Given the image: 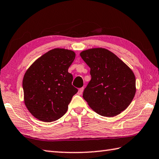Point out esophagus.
<instances>
[{
    "label": "esophagus",
    "mask_w": 159,
    "mask_h": 159,
    "mask_svg": "<svg viewBox=\"0 0 159 159\" xmlns=\"http://www.w3.org/2000/svg\"><path fill=\"white\" fill-rule=\"evenodd\" d=\"M83 90H84V88H80V89H79V91H78V94H79V95H81V94H83Z\"/></svg>",
    "instance_id": "obj_1"
}]
</instances>
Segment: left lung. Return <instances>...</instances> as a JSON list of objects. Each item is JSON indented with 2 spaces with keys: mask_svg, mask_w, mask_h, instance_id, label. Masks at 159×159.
<instances>
[{
  "mask_svg": "<svg viewBox=\"0 0 159 159\" xmlns=\"http://www.w3.org/2000/svg\"><path fill=\"white\" fill-rule=\"evenodd\" d=\"M90 67L91 80L83 97L95 112L102 116L119 114L131 103L136 93V79L132 70L104 48H92L80 52Z\"/></svg>",
  "mask_w": 159,
  "mask_h": 159,
  "instance_id": "obj_1",
  "label": "left lung"
}]
</instances>
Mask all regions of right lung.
Segmentation results:
<instances>
[{
  "mask_svg": "<svg viewBox=\"0 0 159 159\" xmlns=\"http://www.w3.org/2000/svg\"><path fill=\"white\" fill-rule=\"evenodd\" d=\"M74 52L55 48L45 53L28 68L23 80L24 102L37 119L52 122L66 113L78 89L71 85L68 68L75 58Z\"/></svg>",
  "mask_w": 159,
  "mask_h": 159,
  "instance_id": "add662e5",
  "label": "right lung"
}]
</instances>
